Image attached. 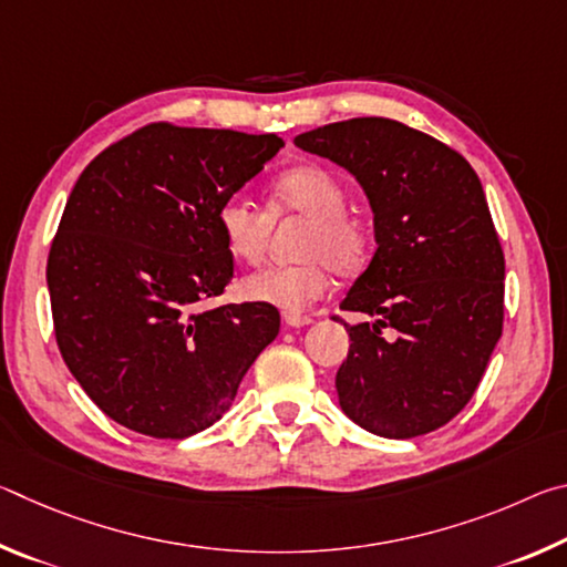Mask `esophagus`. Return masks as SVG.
I'll return each instance as SVG.
<instances>
[{
  "label": "esophagus",
  "mask_w": 567,
  "mask_h": 567,
  "mask_svg": "<svg viewBox=\"0 0 567 567\" xmlns=\"http://www.w3.org/2000/svg\"><path fill=\"white\" fill-rule=\"evenodd\" d=\"M312 318H307V315H285V324L287 328H305V324H310Z\"/></svg>",
  "instance_id": "obj_1"
}]
</instances>
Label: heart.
<instances>
[{"label":"heart","instance_id":"b5f03b06","mask_svg":"<svg viewBox=\"0 0 567 567\" xmlns=\"http://www.w3.org/2000/svg\"><path fill=\"white\" fill-rule=\"evenodd\" d=\"M348 192L330 169L300 165L282 172L272 182L270 213L243 197H229L217 209V227L233 257L247 265L262 260L272 215L305 217L307 229L300 243L305 262L275 265L247 275L239 290L247 300L280 307L287 315L302 312L328 292L330 267L338 275L360 270L368 257V227L344 209Z\"/></svg>","mask_w":567,"mask_h":567}]
</instances>
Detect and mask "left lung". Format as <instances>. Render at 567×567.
Here are the masks:
<instances>
[{
  "instance_id": "8db88e82",
  "label": "left lung",
  "mask_w": 567,
  "mask_h": 567,
  "mask_svg": "<svg viewBox=\"0 0 567 567\" xmlns=\"http://www.w3.org/2000/svg\"><path fill=\"white\" fill-rule=\"evenodd\" d=\"M295 145L360 182L378 249L342 310L340 408L372 435L433 433L467 405L503 334L505 257L470 162L385 117L297 134Z\"/></svg>"
}]
</instances>
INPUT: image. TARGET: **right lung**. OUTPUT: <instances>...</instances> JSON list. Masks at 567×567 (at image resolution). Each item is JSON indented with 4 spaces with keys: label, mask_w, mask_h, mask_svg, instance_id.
I'll return each mask as SVG.
<instances>
[{
    "label": "right lung",
    "mask_w": 567,
    "mask_h": 567,
    "mask_svg": "<svg viewBox=\"0 0 567 567\" xmlns=\"http://www.w3.org/2000/svg\"><path fill=\"white\" fill-rule=\"evenodd\" d=\"M277 134L157 122L94 157L47 260L54 334L82 390L134 433L217 422L277 332L265 302L199 312L233 280L217 209L270 162Z\"/></svg>",
    "instance_id": "obj_1"
}]
</instances>
